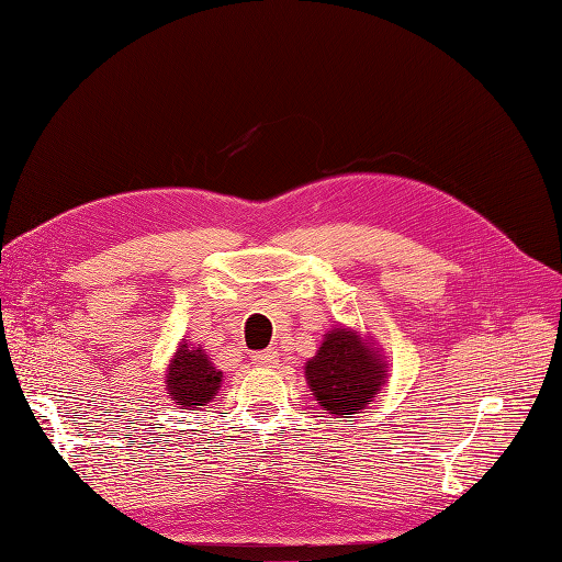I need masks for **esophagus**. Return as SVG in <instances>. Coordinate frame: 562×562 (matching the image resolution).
Wrapping results in <instances>:
<instances>
[{
  "mask_svg": "<svg viewBox=\"0 0 562 562\" xmlns=\"http://www.w3.org/2000/svg\"><path fill=\"white\" fill-rule=\"evenodd\" d=\"M252 361H255V366H260V368H274L279 363V351H274V349L258 351L252 356Z\"/></svg>",
  "mask_w": 562,
  "mask_h": 562,
  "instance_id": "esophagus-1",
  "label": "esophagus"
}]
</instances>
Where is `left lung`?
Wrapping results in <instances>:
<instances>
[{
  "label": "left lung",
  "mask_w": 562,
  "mask_h": 562,
  "mask_svg": "<svg viewBox=\"0 0 562 562\" xmlns=\"http://www.w3.org/2000/svg\"><path fill=\"white\" fill-rule=\"evenodd\" d=\"M316 401L330 415H353L368 407L386 380V361L375 339L351 328H330L316 356L304 366Z\"/></svg>",
  "instance_id": "obj_1"
}]
</instances>
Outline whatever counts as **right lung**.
Here are the masks:
<instances>
[{
	"instance_id": "1",
	"label": "right lung",
	"mask_w": 562,
	"mask_h": 562,
	"mask_svg": "<svg viewBox=\"0 0 562 562\" xmlns=\"http://www.w3.org/2000/svg\"><path fill=\"white\" fill-rule=\"evenodd\" d=\"M220 384H223V372L215 370L209 353L190 342H180L166 372V389L180 411L206 405L217 394Z\"/></svg>"
}]
</instances>
